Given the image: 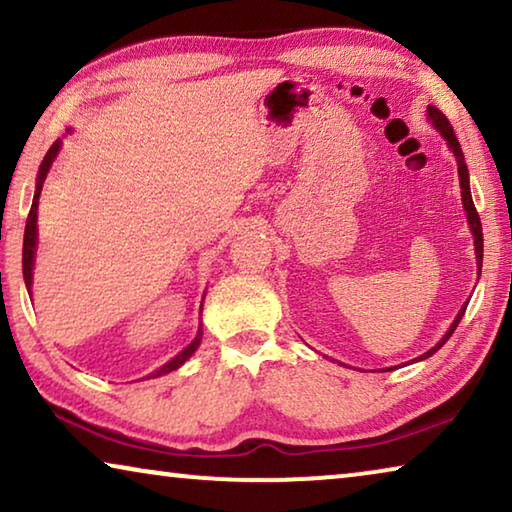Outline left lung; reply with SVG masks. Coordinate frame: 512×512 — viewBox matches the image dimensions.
<instances>
[{
  "label": "left lung",
  "instance_id": "1",
  "mask_svg": "<svg viewBox=\"0 0 512 512\" xmlns=\"http://www.w3.org/2000/svg\"><path fill=\"white\" fill-rule=\"evenodd\" d=\"M427 115H429V119H431V124L436 126L438 131H440V135H443L445 140H447L449 149H452V153L456 155V162H458V178H461L463 207H465V212H467V223H470V230H472V235H474V248H476V271L481 273V266H483V230H481L479 212H476V207H474V203H472V194H470V173H467L465 155H463V151H461V144H458V140H456V133H454L452 124H449V119L443 115V112H440L436 106H429V108H427ZM465 307H467V305H463V309L458 311V316L454 318L452 327L447 329V334L443 336V339H440L436 345H433V348H431L429 352H424L420 359H427V357H431V354H436L440 348H443V345L447 343L449 336L454 334V329L458 327V323H461V318H463V314H465Z\"/></svg>",
  "mask_w": 512,
  "mask_h": 512
}]
</instances>
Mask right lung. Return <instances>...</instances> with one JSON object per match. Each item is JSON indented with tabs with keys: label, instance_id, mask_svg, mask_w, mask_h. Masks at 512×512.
<instances>
[{
	"label": "right lung",
	"instance_id": "right-lung-1",
	"mask_svg": "<svg viewBox=\"0 0 512 512\" xmlns=\"http://www.w3.org/2000/svg\"><path fill=\"white\" fill-rule=\"evenodd\" d=\"M60 140H56L54 144H51V149L47 151L45 160H42L40 169H38V180H36V194H33V203H31V212L27 216V228H24V248H22V273H24V282H27V289H31L33 284V259H36V244H38V201H40V192H42V185H45V178L47 173L51 169V164H54L56 155L60 151ZM201 339H203V329H198L196 339L187 345V348L176 354L169 363H164L162 368H158L153 372V375L149 377H160V375H167V372L171 370H178L183 363L192 357V354L196 352L198 345H201Z\"/></svg>",
	"mask_w": 512,
	"mask_h": 512
}]
</instances>
